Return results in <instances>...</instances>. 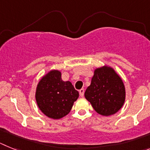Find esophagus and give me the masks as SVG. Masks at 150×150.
<instances>
[{"label": "esophagus", "instance_id": "obj_1", "mask_svg": "<svg viewBox=\"0 0 150 150\" xmlns=\"http://www.w3.org/2000/svg\"><path fill=\"white\" fill-rule=\"evenodd\" d=\"M79 94H80L81 97H84V90L83 88H81V90H79Z\"/></svg>", "mask_w": 150, "mask_h": 150}]
</instances>
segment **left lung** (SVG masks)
<instances>
[{
	"label": "left lung",
	"instance_id": "left-lung-1",
	"mask_svg": "<svg viewBox=\"0 0 150 150\" xmlns=\"http://www.w3.org/2000/svg\"><path fill=\"white\" fill-rule=\"evenodd\" d=\"M84 97L99 114L109 116L122 107L125 100V88L122 79L108 66L94 71L91 85Z\"/></svg>",
	"mask_w": 150,
	"mask_h": 150
}]
</instances>
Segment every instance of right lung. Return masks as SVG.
Returning <instances> with one entry per match:
<instances>
[{"label": "right lung", "instance_id": "1", "mask_svg": "<svg viewBox=\"0 0 150 150\" xmlns=\"http://www.w3.org/2000/svg\"><path fill=\"white\" fill-rule=\"evenodd\" d=\"M79 93L70 81H63L61 72L50 71L39 81L35 98L39 109L49 118L59 119L71 111Z\"/></svg>", "mask_w": 150, "mask_h": 150}]
</instances>
